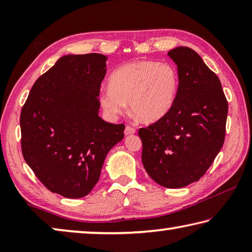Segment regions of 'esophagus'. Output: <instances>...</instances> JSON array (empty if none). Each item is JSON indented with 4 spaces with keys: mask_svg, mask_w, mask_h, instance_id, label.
Wrapping results in <instances>:
<instances>
[{
    "mask_svg": "<svg viewBox=\"0 0 252 252\" xmlns=\"http://www.w3.org/2000/svg\"><path fill=\"white\" fill-rule=\"evenodd\" d=\"M135 133V129H133V127H131L129 126H126L125 129V134L126 135H131V134H134Z\"/></svg>",
    "mask_w": 252,
    "mask_h": 252,
    "instance_id": "obj_1",
    "label": "esophagus"
}]
</instances>
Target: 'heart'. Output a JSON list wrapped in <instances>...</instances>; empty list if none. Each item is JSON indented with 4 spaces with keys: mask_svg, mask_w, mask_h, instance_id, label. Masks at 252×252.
I'll return each mask as SVG.
<instances>
[{
    "mask_svg": "<svg viewBox=\"0 0 252 252\" xmlns=\"http://www.w3.org/2000/svg\"><path fill=\"white\" fill-rule=\"evenodd\" d=\"M110 88L99 93V101L110 118L125 112L126 103L146 123L161 120L170 112L179 90V74L170 63L139 60L122 65L109 80Z\"/></svg>",
    "mask_w": 252,
    "mask_h": 252,
    "instance_id": "obj_1",
    "label": "heart"
}]
</instances>
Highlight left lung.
I'll return each mask as SVG.
<instances>
[{
    "label": "left lung",
    "mask_w": 252,
    "mask_h": 252,
    "mask_svg": "<svg viewBox=\"0 0 252 252\" xmlns=\"http://www.w3.org/2000/svg\"><path fill=\"white\" fill-rule=\"evenodd\" d=\"M168 55L179 74L176 102L164 118L141 127L139 136L149 176L177 189L198 181L222 148L228 102L219 78L195 51L178 46Z\"/></svg>",
    "instance_id": "1"
}]
</instances>
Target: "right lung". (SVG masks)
Wrapping results in <instances>:
<instances>
[{"label": "right lung", "instance_id": "add662e5", "mask_svg": "<svg viewBox=\"0 0 252 252\" xmlns=\"http://www.w3.org/2000/svg\"><path fill=\"white\" fill-rule=\"evenodd\" d=\"M108 57L66 54L35 81L21 111L24 160L52 192L78 199L99 181L125 126L99 117Z\"/></svg>", "mask_w": 252, "mask_h": 252}]
</instances>
